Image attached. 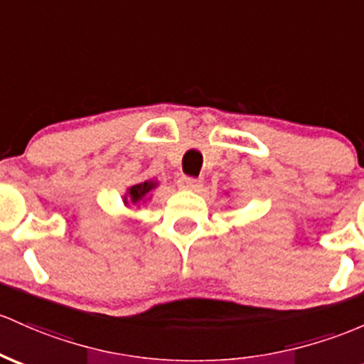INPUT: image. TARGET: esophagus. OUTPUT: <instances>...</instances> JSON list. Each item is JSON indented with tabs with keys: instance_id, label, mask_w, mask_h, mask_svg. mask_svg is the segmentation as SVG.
Masks as SVG:
<instances>
[{
	"instance_id": "obj_1",
	"label": "esophagus",
	"mask_w": 364,
	"mask_h": 364,
	"mask_svg": "<svg viewBox=\"0 0 364 364\" xmlns=\"http://www.w3.org/2000/svg\"><path fill=\"white\" fill-rule=\"evenodd\" d=\"M203 181L200 178H190V176H181L178 179V186L183 190H198L202 188Z\"/></svg>"
}]
</instances>
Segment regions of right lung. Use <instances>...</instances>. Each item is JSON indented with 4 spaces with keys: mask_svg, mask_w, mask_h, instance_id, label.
<instances>
[{
    "mask_svg": "<svg viewBox=\"0 0 364 364\" xmlns=\"http://www.w3.org/2000/svg\"><path fill=\"white\" fill-rule=\"evenodd\" d=\"M157 186V183L155 181H143V183H138V185L131 186L129 190H127V193L124 195V203H133V205H139L141 202H145L146 198H149V193L151 190Z\"/></svg>",
    "mask_w": 364,
    "mask_h": 364,
    "instance_id": "right-lung-1",
    "label": "right lung"
}]
</instances>
